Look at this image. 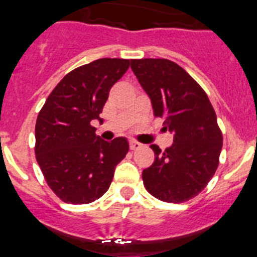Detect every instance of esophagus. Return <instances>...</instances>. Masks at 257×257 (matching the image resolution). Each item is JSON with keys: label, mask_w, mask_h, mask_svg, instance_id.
<instances>
[{"label": "esophagus", "mask_w": 257, "mask_h": 257, "mask_svg": "<svg viewBox=\"0 0 257 257\" xmlns=\"http://www.w3.org/2000/svg\"><path fill=\"white\" fill-rule=\"evenodd\" d=\"M142 148V144L139 142H135V140H131L130 142V149L131 151H136V149Z\"/></svg>", "instance_id": "34e87169"}]
</instances>
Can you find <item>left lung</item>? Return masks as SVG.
Returning a JSON list of instances; mask_svg holds the SVG:
<instances>
[{
    "label": "left lung",
    "mask_w": 257,
    "mask_h": 257,
    "mask_svg": "<svg viewBox=\"0 0 257 257\" xmlns=\"http://www.w3.org/2000/svg\"><path fill=\"white\" fill-rule=\"evenodd\" d=\"M131 69L151 97L156 117L174 135L170 148L156 144L154 162L143 171L152 196L180 203L205 189L219 166L222 134L203 88L167 59H133Z\"/></svg>",
    "instance_id": "obj_1"
}]
</instances>
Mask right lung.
Segmentation results:
<instances>
[{"label": "right lung", "mask_w": 257, "mask_h": 257, "mask_svg": "<svg viewBox=\"0 0 257 257\" xmlns=\"http://www.w3.org/2000/svg\"><path fill=\"white\" fill-rule=\"evenodd\" d=\"M130 67L103 58L69 72L51 91L36 122V158L61 201L86 205L108 190L115 166L128 152L126 138L105 142L91 121L100 119L112 86Z\"/></svg>", "instance_id": "add662e5"}]
</instances>
